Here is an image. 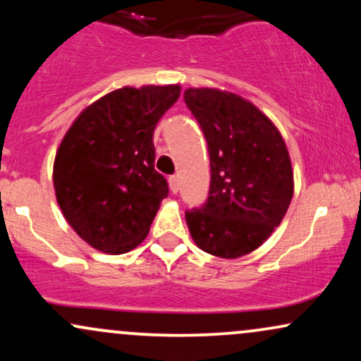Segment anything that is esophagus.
Listing matches in <instances>:
<instances>
[{"label": "esophagus", "mask_w": 361, "mask_h": 361, "mask_svg": "<svg viewBox=\"0 0 361 361\" xmlns=\"http://www.w3.org/2000/svg\"><path fill=\"white\" fill-rule=\"evenodd\" d=\"M169 188H171L173 193H178V190H180V180H178V176H169Z\"/></svg>", "instance_id": "1"}]
</instances>
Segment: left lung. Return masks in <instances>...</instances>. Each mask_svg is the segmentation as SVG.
Segmentation results:
<instances>
[{
    "label": "left lung",
    "instance_id": "8db88e82",
    "mask_svg": "<svg viewBox=\"0 0 361 361\" xmlns=\"http://www.w3.org/2000/svg\"><path fill=\"white\" fill-rule=\"evenodd\" d=\"M183 98L210 156L209 198L185 212L190 234L209 255L241 258L270 238L292 202L287 146L275 123L239 94L188 88Z\"/></svg>",
    "mask_w": 361,
    "mask_h": 361
}]
</instances>
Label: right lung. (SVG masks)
I'll return each mask as SVG.
<instances>
[{
	"instance_id": "obj_1",
	"label": "right lung",
	"mask_w": 361,
	"mask_h": 361,
	"mask_svg": "<svg viewBox=\"0 0 361 361\" xmlns=\"http://www.w3.org/2000/svg\"><path fill=\"white\" fill-rule=\"evenodd\" d=\"M180 91V85L115 90L86 106L66 132L54 190L66 221L94 250L122 255L146 239L169 192L154 169L152 135Z\"/></svg>"
}]
</instances>
